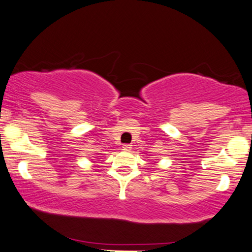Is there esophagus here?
<instances>
[{"instance_id":"obj_1","label":"esophagus","mask_w":252,"mask_h":252,"mask_svg":"<svg viewBox=\"0 0 252 252\" xmlns=\"http://www.w3.org/2000/svg\"><path fill=\"white\" fill-rule=\"evenodd\" d=\"M131 148H132V146H131V145H129V144H126V145H123V146H122V150L126 151V152H130Z\"/></svg>"}]
</instances>
